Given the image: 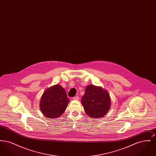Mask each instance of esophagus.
<instances>
[{
    "mask_svg": "<svg viewBox=\"0 0 156 156\" xmlns=\"http://www.w3.org/2000/svg\"><path fill=\"white\" fill-rule=\"evenodd\" d=\"M78 99H79L78 96H75V97H73V99H74V100H78Z\"/></svg>",
    "mask_w": 156,
    "mask_h": 156,
    "instance_id": "esophagus-1",
    "label": "esophagus"
}]
</instances>
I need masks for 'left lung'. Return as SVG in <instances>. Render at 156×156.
Here are the masks:
<instances>
[{
    "mask_svg": "<svg viewBox=\"0 0 156 156\" xmlns=\"http://www.w3.org/2000/svg\"><path fill=\"white\" fill-rule=\"evenodd\" d=\"M81 102L86 113L92 118L103 117L111 107L109 93L101 87L92 85L86 88Z\"/></svg>",
    "mask_w": 156,
    "mask_h": 156,
    "instance_id": "8db88e82",
    "label": "left lung"
}]
</instances>
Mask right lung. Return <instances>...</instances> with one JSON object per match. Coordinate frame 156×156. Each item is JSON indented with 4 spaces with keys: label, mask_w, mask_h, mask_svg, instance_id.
Masks as SVG:
<instances>
[{
    "label": "right lung",
    "mask_w": 156,
    "mask_h": 156,
    "mask_svg": "<svg viewBox=\"0 0 156 156\" xmlns=\"http://www.w3.org/2000/svg\"><path fill=\"white\" fill-rule=\"evenodd\" d=\"M69 102L65 89L59 85H55L45 90L40 107L47 118H57L65 112Z\"/></svg>",
    "instance_id": "right-lung-1"
}]
</instances>
